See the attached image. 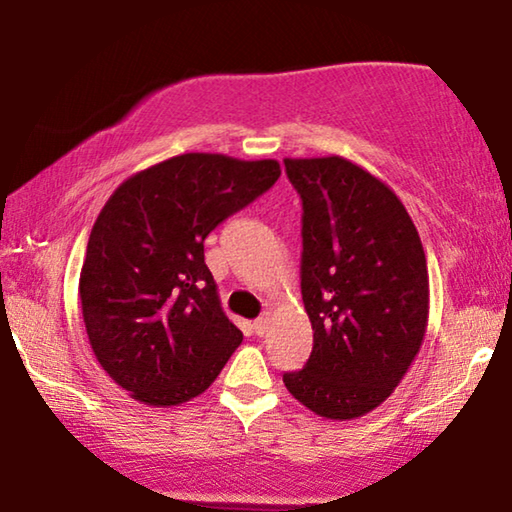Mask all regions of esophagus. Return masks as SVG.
<instances>
[{
    "label": "esophagus",
    "instance_id": "esophagus-1",
    "mask_svg": "<svg viewBox=\"0 0 512 512\" xmlns=\"http://www.w3.org/2000/svg\"><path fill=\"white\" fill-rule=\"evenodd\" d=\"M269 322H271L269 312H264L262 317H257L255 322H253V329H255V333H257V335H264V331H266V326H269Z\"/></svg>",
    "mask_w": 512,
    "mask_h": 512
}]
</instances>
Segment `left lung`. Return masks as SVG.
<instances>
[{
    "label": "left lung",
    "mask_w": 512,
    "mask_h": 512,
    "mask_svg": "<svg viewBox=\"0 0 512 512\" xmlns=\"http://www.w3.org/2000/svg\"><path fill=\"white\" fill-rule=\"evenodd\" d=\"M303 202L301 294L312 354L287 391L331 421H352L395 391L423 345L430 280L400 197L342 156L285 158Z\"/></svg>",
    "instance_id": "8db88e82"
}]
</instances>
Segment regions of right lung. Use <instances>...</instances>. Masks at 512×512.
<instances>
[{"instance_id":"right-lung-1","label":"right lung","mask_w":512,"mask_h":512,"mask_svg":"<svg viewBox=\"0 0 512 512\" xmlns=\"http://www.w3.org/2000/svg\"><path fill=\"white\" fill-rule=\"evenodd\" d=\"M280 177L278 160L181 154L128 177L91 227L80 271L89 345L131 398L177 407L241 345L204 264V239Z\"/></svg>"}]
</instances>
